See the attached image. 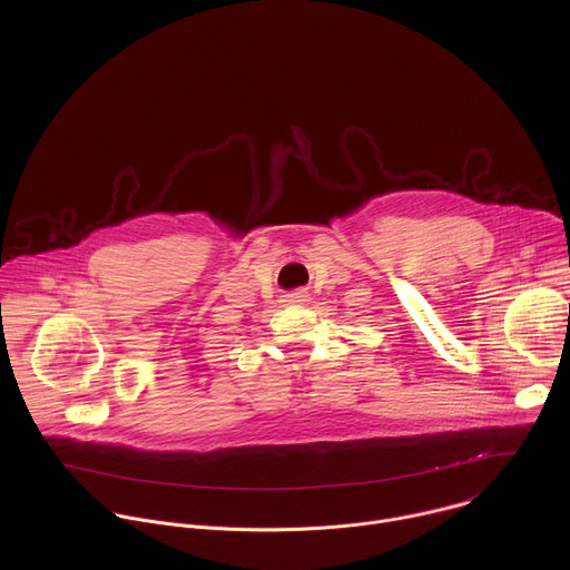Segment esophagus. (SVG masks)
<instances>
[{"mask_svg":"<svg viewBox=\"0 0 570 570\" xmlns=\"http://www.w3.org/2000/svg\"><path fill=\"white\" fill-rule=\"evenodd\" d=\"M306 302H308V293L306 291H293V293L284 295V304L299 306V304H306Z\"/></svg>","mask_w":570,"mask_h":570,"instance_id":"esophagus-1","label":"esophagus"}]
</instances>
